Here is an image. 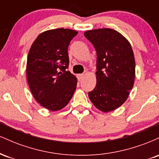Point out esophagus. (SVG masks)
<instances>
[{
	"mask_svg": "<svg viewBox=\"0 0 159 159\" xmlns=\"http://www.w3.org/2000/svg\"><path fill=\"white\" fill-rule=\"evenodd\" d=\"M84 78V74H78V81H81Z\"/></svg>",
	"mask_w": 159,
	"mask_h": 159,
	"instance_id": "obj_1",
	"label": "esophagus"
}]
</instances>
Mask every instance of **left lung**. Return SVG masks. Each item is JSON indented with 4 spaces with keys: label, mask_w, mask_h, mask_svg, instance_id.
I'll return each mask as SVG.
<instances>
[{
    "label": "left lung",
    "mask_w": 159,
    "mask_h": 159,
    "mask_svg": "<svg viewBox=\"0 0 159 159\" xmlns=\"http://www.w3.org/2000/svg\"><path fill=\"white\" fill-rule=\"evenodd\" d=\"M84 36L97 54L96 85L88 93L89 98L98 110L112 111L126 101L134 86L135 61L132 46L121 34L111 28L87 30Z\"/></svg>",
    "instance_id": "1"
}]
</instances>
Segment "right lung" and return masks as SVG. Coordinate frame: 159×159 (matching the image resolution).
Wrapping results in <instances>:
<instances>
[{"instance_id":"1","label":"right lung","mask_w":159,"mask_h":159,"mask_svg":"<svg viewBox=\"0 0 159 159\" xmlns=\"http://www.w3.org/2000/svg\"><path fill=\"white\" fill-rule=\"evenodd\" d=\"M76 30L57 28L42 33L33 43L27 61V78L33 96L48 110L66 106L78 80L67 70L68 47Z\"/></svg>"}]
</instances>
